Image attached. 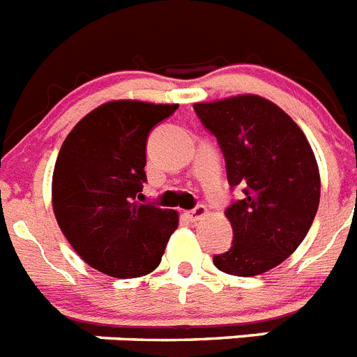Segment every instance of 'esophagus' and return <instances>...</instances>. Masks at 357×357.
<instances>
[{
    "mask_svg": "<svg viewBox=\"0 0 357 357\" xmlns=\"http://www.w3.org/2000/svg\"><path fill=\"white\" fill-rule=\"evenodd\" d=\"M206 215H208V208H206L204 204H199V206H196L194 210H188L187 212V217L190 221H199V219H203V217Z\"/></svg>",
    "mask_w": 357,
    "mask_h": 357,
    "instance_id": "obj_1",
    "label": "esophagus"
}]
</instances>
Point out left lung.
Returning <instances> with one entry per match:
<instances>
[{
    "label": "left lung",
    "instance_id": "8db88e82",
    "mask_svg": "<svg viewBox=\"0 0 357 357\" xmlns=\"http://www.w3.org/2000/svg\"><path fill=\"white\" fill-rule=\"evenodd\" d=\"M217 138L231 187L244 197L226 210L234 244L213 257L235 277L269 271L300 246L320 204V170L303 131L286 111L259 95L194 104Z\"/></svg>",
    "mask_w": 357,
    "mask_h": 357
}]
</instances>
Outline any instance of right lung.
I'll return each instance as SVG.
<instances>
[{
	"label": "right lung",
	"instance_id": "1",
	"mask_svg": "<svg viewBox=\"0 0 357 357\" xmlns=\"http://www.w3.org/2000/svg\"><path fill=\"white\" fill-rule=\"evenodd\" d=\"M178 104L111 100L80 120L55 161L52 206L71 248L86 264L116 278L160 266L176 210L136 201L145 183L149 131Z\"/></svg>",
	"mask_w": 357,
	"mask_h": 357
}]
</instances>
